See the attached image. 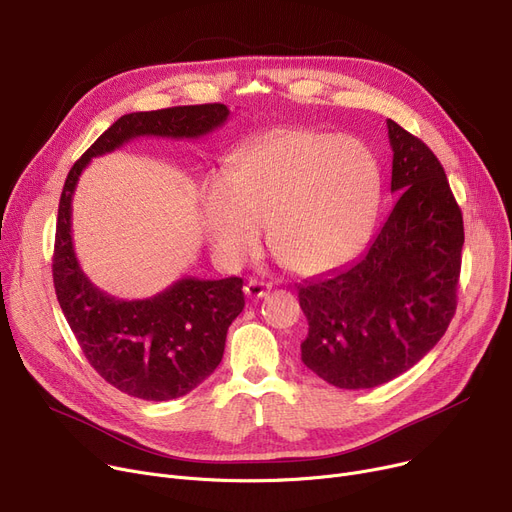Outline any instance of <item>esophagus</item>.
Masks as SVG:
<instances>
[{
	"mask_svg": "<svg viewBox=\"0 0 512 512\" xmlns=\"http://www.w3.org/2000/svg\"><path fill=\"white\" fill-rule=\"evenodd\" d=\"M270 288H272V284H267V282L249 280V282L245 284V294H247L249 299H261V297H265L267 292H270Z\"/></svg>",
	"mask_w": 512,
	"mask_h": 512,
	"instance_id": "1",
	"label": "esophagus"
}]
</instances>
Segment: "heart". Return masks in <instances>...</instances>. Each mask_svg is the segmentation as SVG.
<instances>
[{
    "label": "heart",
    "instance_id": "1",
    "mask_svg": "<svg viewBox=\"0 0 512 512\" xmlns=\"http://www.w3.org/2000/svg\"><path fill=\"white\" fill-rule=\"evenodd\" d=\"M382 174L355 139L292 128L242 153L207 182L199 218L211 251L236 267L267 245L292 272L313 276L351 257L371 232Z\"/></svg>",
    "mask_w": 512,
    "mask_h": 512
}]
</instances>
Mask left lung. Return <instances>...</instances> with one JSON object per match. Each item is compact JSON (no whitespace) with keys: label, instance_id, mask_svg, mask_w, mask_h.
I'll return each instance as SVG.
<instances>
[{"label":"left lung","instance_id":"left-lung-1","mask_svg":"<svg viewBox=\"0 0 512 512\" xmlns=\"http://www.w3.org/2000/svg\"><path fill=\"white\" fill-rule=\"evenodd\" d=\"M398 195L369 249L299 286L303 363L336 388L386 384L419 363L456 311L463 213L434 151L388 120Z\"/></svg>","mask_w":512,"mask_h":512}]
</instances>
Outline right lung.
<instances>
[{"instance_id": "right-lung-1", "label": "right lung", "mask_w": 512, "mask_h": 512, "mask_svg": "<svg viewBox=\"0 0 512 512\" xmlns=\"http://www.w3.org/2000/svg\"><path fill=\"white\" fill-rule=\"evenodd\" d=\"M224 103L178 105L126 114L83 153L60 197L53 286L58 303L91 367L120 392L143 400H172L197 388L220 365L226 332L245 307L240 278H182L143 301H120L80 270L72 245V195L91 157L137 137L199 139L228 120Z\"/></svg>"}]
</instances>
